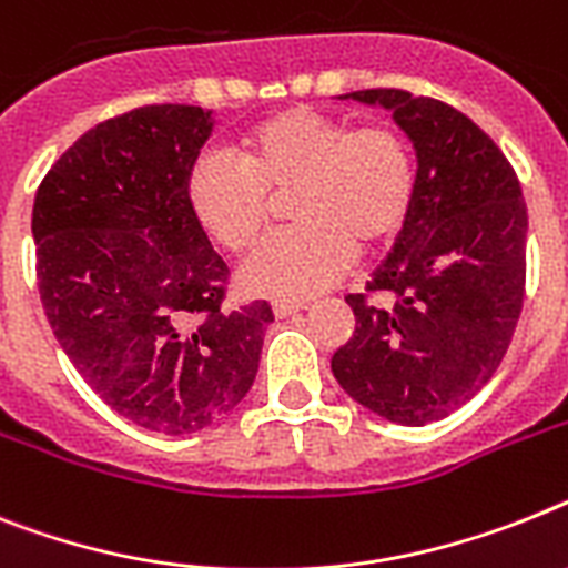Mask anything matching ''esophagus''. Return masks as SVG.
<instances>
[{
  "instance_id": "obj_1",
  "label": "esophagus",
  "mask_w": 568,
  "mask_h": 568,
  "mask_svg": "<svg viewBox=\"0 0 568 568\" xmlns=\"http://www.w3.org/2000/svg\"><path fill=\"white\" fill-rule=\"evenodd\" d=\"M306 303H285V300H280V303H274V317L285 321V317H292V314L297 312H306Z\"/></svg>"
}]
</instances>
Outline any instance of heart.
<instances>
[{"label": "heart", "instance_id": "obj_1", "mask_svg": "<svg viewBox=\"0 0 568 568\" xmlns=\"http://www.w3.org/2000/svg\"><path fill=\"white\" fill-rule=\"evenodd\" d=\"M292 193V231L262 245L242 268L245 292L306 300L355 265L361 242L384 245L416 202V155L389 123L357 126L288 109L240 138V164L204 155L187 175L193 219L216 245L247 254L271 222V199Z\"/></svg>", "mask_w": 568, "mask_h": 568}]
</instances>
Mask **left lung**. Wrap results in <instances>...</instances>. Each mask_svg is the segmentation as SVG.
Wrapping results in <instances>:
<instances>
[{"label":"left lung","instance_id":"1","mask_svg":"<svg viewBox=\"0 0 568 568\" xmlns=\"http://www.w3.org/2000/svg\"><path fill=\"white\" fill-rule=\"evenodd\" d=\"M393 112L416 150V202L332 357L352 402L404 427L438 422L497 373L526 292L528 213L517 173L468 114L402 89L341 94Z\"/></svg>","mask_w":568,"mask_h":568}]
</instances>
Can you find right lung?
I'll list each match as a JSON object with an SVG mask.
<instances>
[{
  "label": "right lung",
  "mask_w": 568,
  "mask_h": 568,
  "mask_svg": "<svg viewBox=\"0 0 568 568\" xmlns=\"http://www.w3.org/2000/svg\"><path fill=\"white\" fill-rule=\"evenodd\" d=\"M211 109L161 106L98 123L33 199L37 280L85 384L138 427L187 436L231 413L260 369L265 300L227 312V265L187 204Z\"/></svg>",
  "instance_id": "add662e5"
}]
</instances>
